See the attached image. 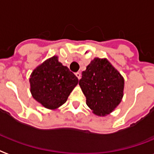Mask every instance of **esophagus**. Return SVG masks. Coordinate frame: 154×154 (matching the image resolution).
Wrapping results in <instances>:
<instances>
[{
	"label": "esophagus",
	"mask_w": 154,
	"mask_h": 154,
	"mask_svg": "<svg viewBox=\"0 0 154 154\" xmlns=\"http://www.w3.org/2000/svg\"><path fill=\"white\" fill-rule=\"evenodd\" d=\"M75 74H76V76H77L78 79H79V80L81 79V73H80V72H77V73H75Z\"/></svg>",
	"instance_id": "obj_1"
}]
</instances>
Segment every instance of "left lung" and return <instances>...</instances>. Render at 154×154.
I'll list each match as a JSON object with an SVG mask.
<instances>
[{
    "mask_svg": "<svg viewBox=\"0 0 154 154\" xmlns=\"http://www.w3.org/2000/svg\"><path fill=\"white\" fill-rule=\"evenodd\" d=\"M79 85L93 113L106 116L121 102L125 80L106 59L95 58L82 72Z\"/></svg>",
    "mask_w": 154,
    "mask_h": 154,
    "instance_id": "1",
    "label": "left lung"
}]
</instances>
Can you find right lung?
<instances>
[{
    "label": "right lung",
    "mask_w": 154,
    "mask_h": 154,
    "mask_svg": "<svg viewBox=\"0 0 154 154\" xmlns=\"http://www.w3.org/2000/svg\"><path fill=\"white\" fill-rule=\"evenodd\" d=\"M29 84L33 99L47 109H55L66 102L78 78L53 56L33 69Z\"/></svg>",
    "instance_id": "1"
}]
</instances>
